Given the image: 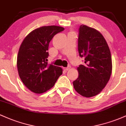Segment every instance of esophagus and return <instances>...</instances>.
<instances>
[{
  "mask_svg": "<svg viewBox=\"0 0 126 126\" xmlns=\"http://www.w3.org/2000/svg\"><path fill=\"white\" fill-rule=\"evenodd\" d=\"M70 69V67H64V68H63V69H64V70H66V71H67V70H69Z\"/></svg>",
  "mask_w": 126,
  "mask_h": 126,
  "instance_id": "1",
  "label": "esophagus"
}]
</instances>
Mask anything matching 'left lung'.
I'll list each match as a JSON object with an SVG mask.
<instances>
[{"label": "left lung", "instance_id": "obj_1", "mask_svg": "<svg viewBox=\"0 0 126 126\" xmlns=\"http://www.w3.org/2000/svg\"><path fill=\"white\" fill-rule=\"evenodd\" d=\"M78 51L85 64L77 68L79 76L73 81L75 89L89 98L100 93L106 86L112 72L111 52L104 37L99 31L86 25L79 29Z\"/></svg>", "mask_w": 126, "mask_h": 126}]
</instances>
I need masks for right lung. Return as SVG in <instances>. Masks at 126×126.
<instances>
[{
  "label": "right lung",
  "mask_w": 126,
  "mask_h": 126,
  "mask_svg": "<svg viewBox=\"0 0 126 126\" xmlns=\"http://www.w3.org/2000/svg\"><path fill=\"white\" fill-rule=\"evenodd\" d=\"M64 28L44 26L31 32L23 40L17 57L19 76L25 86L36 94L44 93L54 86L62 69L48 64L49 43Z\"/></svg>",
  "instance_id": "right-lung-1"
}]
</instances>
